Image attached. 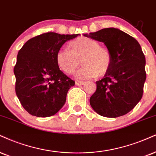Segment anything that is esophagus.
Returning a JSON list of instances; mask_svg holds the SVG:
<instances>
[{"mask_svg":"<svg viewBox=\"0 0 156 156\" xmlns=\"http://www.w3.org/2000/svg\"><path fill=\"white\" fill-rule=\"evenodd\" d=\"M75 83H76V85H77V86H82V85H83L84 83H85V82H83V81H78V80H76V81L75 82Z\"/></svg>","mask_w":156,"mask_h":156,"instance_id":"obj_1","label":"esophagus"}]
</instances>
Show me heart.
I'll use <instances>...</instances> for the list:
<instances>
[{"label": "heart", "instance_id": "heart-1", "mask_svg": "<svg viewBox=\"0 0 156 156\" xmlns=\"http://www.w3.org/2000/svg\"><path fill=\"white\" fill-rule=\"evenodd\" d=\"M68 46L70 50L62 48L56 55L58 67L66 74L74 73L81 62L83 66L76 73L78 79H89L98 75L102 76L110 70L111 54L97 41L79 37L71 41Z\"/></svg>", "mask_w": 156, "mask_h": 156}]
</instances>
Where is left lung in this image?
I'll return each mask as SVG.
<instances>
[{
	"label": "left lung",
	"mask_w": 156,
	"mask_h": 156,
	"mask_svg": "<svg viewBox=\"0 0 156 156\" xmlns=\"http://www.w3.org/2000/svg\"><path fill=\"white\" fill-rule=\"evenodd\" d=\"M84 36L104 43L112 56L110 70L96 81L90 97L99 115L117 118L130 112L141 100L146 80L145 57L138 41L117 28H105Z\"/></svg>",
	"instance_id": "1"
}]
</instances>
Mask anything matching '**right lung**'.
I'll list each match as a JSON object with an SVG mask.
<instances>
[{"mask_svg": "<svg viewBox=\"0 0 156 156\" xmlns=\"http://www.w3.org/2000/svg\"><path fill=\"white\" fill-rule=\"evenodd\" d=\"M78 35L44 33L30 39L19 51L14 68L15 91L30 115L49 117L65 105L75 81L59 70L56 55L66 41Z\"/></svg>", "mask_w": 156, "mask_h": 156, "instance_id": "right-lung-1", "label": "right lung"}]
</instances>
